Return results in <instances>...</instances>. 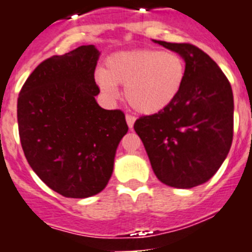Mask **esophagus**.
Here are the masks:
<instances>
[{"mask_svg":"<svg viewBox=\"0 0 252 252\" xmlns=\"http://www.w3.org/2000/svg\"><path fill=\"white\" fill-rule=\"evenodd\" d=\"M135 121H136V119H135L133 116L126 115V122H127L130 130H132V128H133V124H135Z\"/></svg>","mask_w":252,"mask_h":252,"instance_id":"esophagus-1","label":"esophagus"}]
</instances>
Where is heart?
<instances>
[{"label":"heart","mask_w":252,"mask_h":252,"mask_svg":"<svg viewBox=\"0 0 252 252\" xmlns=\"http://www.w3.org/2000/svg\"><path fill=\"white\" fill-rule=\"evenodd\" d=\"M186 79V63L174 51L154 49L121 51L111 55L106 69H98L95 81L108 97L125 86L126 99L140 113L162 111L178 97Z\"/></svg>","instance_id":"heart-1"}]
</instances>
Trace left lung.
Listing matches in <instances>:
<instances>
[{
	"mask_svg": "<svg viewBox=\"0 0 252 252\" xmlns=\"http://www.w3.org/2000/svg\"><path fill=\"white\" fill-rule=\"evenodd\" d=\"M186 62V79L166 108L133 128L161 183L189 189L208 182L226 160L233 137L232 88L215 60L190 44L153 40Z\"/></svg>",
	"mask_w": 252,
	"mask_h": 252,
	"instance_id": "8db88e82",
	"label": "left lung"
}]
</instances>
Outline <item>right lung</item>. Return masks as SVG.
Returning <instances> with one entry per match:
<instances>
[{"mask_svg": "<svg viewBox=\"0 0 252 252\" xmlns=\"http://www.w3.org/2000/svg\"><path fill=\"white\" fill-rule=\"evenodd\" d=\"M94 45L44 60L17 99L21 146L31 169L54 192L88 198L106 188L128 127L119 110L97 103Z\"/></svg>", "mask_w": 252, "mask_h": 252, "instance_id": "obj_1", "label": "right lung"}]
</instances>
